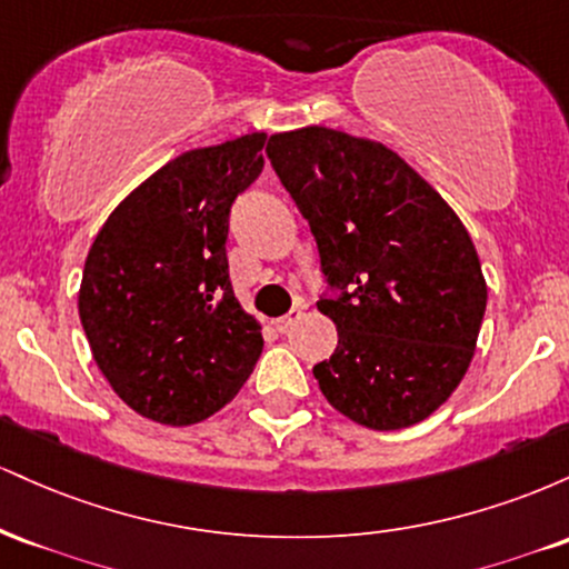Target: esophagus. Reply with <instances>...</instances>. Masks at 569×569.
<instances>
[{"mask_svg": "<svg viewBox=\"0 0 569 569\" xmlns=\"http://www.w3.org/2000/svg\"><path fill=\"white\" fill-rule=\"evenodd\" d=\"M299 318H302V310H299V307H291L289 312H286V316H280L278 321H276V329L278 331H289L293 323L299 321Z\"/></svg>", "mask_w": 569, "mask_h": 569, "instance_id": "obj_1", "label": "esophagus"}]
</instances>
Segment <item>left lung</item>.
<instances>
[{
  "label": "left lung",
  "instance_id": "obj_1",
  "mask_svg": "<svg viewBox=\"0 0 569 569\" xmlns=\"http://www.w3.org/2000/svg\"><path fill=\"white\" fill-rule=\"evenodd\" d=\"M267 158L310 224L335 291L326 401L358 426L426 420L466 377L487 310L479 253L447 200L385 143L321 126L270 136Z\"/></svg>",
  "mask_w": 569,
  "mask_h": 569
}]
</instances>
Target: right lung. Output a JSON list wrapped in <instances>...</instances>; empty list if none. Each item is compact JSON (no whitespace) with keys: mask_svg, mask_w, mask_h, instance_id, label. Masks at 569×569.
Wrapping results in <instances>:
<instances>
[{"mask_svg":"<svg viewBox=\"0 0 569 569\" xmlns=\"http://www.w3.org/2000/svg\"><path fill=\"white\" fill-rule=\"evenodd\" d=\"M264 133L192 149L136 187L84 259L80 321L98 369L162 426L206 420L243 388L264 339L234 299L230 208L264 168Z\"/></svg>","mask_w":569,"mask_h":569,"instance_id":"right-lung-1","label":"right lung"}]
</instances>
